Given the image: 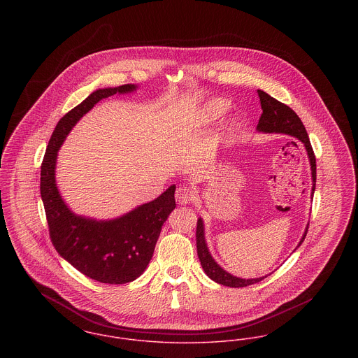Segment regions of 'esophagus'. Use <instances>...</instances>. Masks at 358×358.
I'll use <instances>...</instances> for the list:
<instances>
[{
	"label": "esophagus",
	"mask_w": 358,
	"mask_h": 358,
	"mask_svg": "<svg viewBox=\"0 0 358 358\" xmlns=\"http://www.w3.org/2000/svg\"><path fill=\"white\" fill-rule=\"evenodd\" d=\"M194 196H195V192L189 186H180L176 189V192H175V198L180 205L189 203L194 199Z\"/></svg>",
	"instance_id": "1"
}]
</instances>
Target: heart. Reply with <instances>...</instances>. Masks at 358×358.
<instances>
[{
    "mask_svg": "<svg viewBox=\"0 0 358 358\" xmlns=\"http://www.w3.org/2000/svg\"><path fill=\"white\" fill-rule=\"evenodd\" d=\"M229 108V101L225 99H215L212 100L206 110H205V118L208 120H215L222 117Z\"/></svg>",
    "mask_w": 358,
    "mask_h": 358,
    "instance_id": "1",
    "label": "heart"
}]
</instances>
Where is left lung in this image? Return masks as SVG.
<instances>
[{"mask_svg": "<svg viewBox=\"0 0 358 358\" xmlns=\"http://www.w3.org/2000/svg\"><path fill=\"white\" fill-rule=\"evenodd\" d=\"M258 96L261 99V107H262V115L258 122L257 129L259 131L264 133H284L293 136L296 138H299L301 143L306 145V149L308 152L310 156V169H312V180H313V186H312V194L315 191V185H316V159H315V153L312 149V145L310 143V137L308 133L303 124L301 120L299 118V115L284 103L278 101L277 99L267 95L266 92H263L261 90H258ZM308 232V227L306 229V234L301 238L300 244L304 241V238L307 236ZM196 252H198V258L202 264V268L205 270V273L209 275V278H212L217 284H221L224 286H229V287H244V286L254 285L261 282L263 278H252V280H243L231 275L229 273H227L225 270H222L215 259L212 258V255L209 254V250L206 247L205 243V236H203V222L199 218L196 222ZM299 244V245H300Z\"/></svg>", "mask_w": 358, "mask_h": 358, "instance_id": "8db88e82", "label": "left lung"}]
</instances>
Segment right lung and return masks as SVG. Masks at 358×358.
<instances>
[{"label": "right lung", "mask_w": 358, "mask_h": 358, "mask_svg": "<svg viewBox=\"0 0 358 358\" xmlns=\"http://www.w3.org/2000/svg\"><path fill=\"white\" fill-rule=\"evenodd\" d=\"M136 90L131 84L97 90L57 123L41 166V195L48 218V235L58 254L87 277L101 284L134 281L146 268L163 224L175 209V185L155 201L111 221H95L73 215L55 185L57 152L84 114L104 97Z\"/></svg>", "instance_id": "1"}]
</instances>
